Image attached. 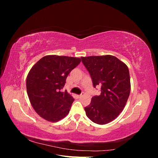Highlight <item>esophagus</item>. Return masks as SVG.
Here are the masks:
<instances>
[{"label":"esophagus","mask_w":158,"mask_h":158,"mask_svg":"<svg viewBox=\"0 0 158 158\" xmlns=\"http://www.w3.org/2000/svg\"><path fill=\"white\" fill-rule=\"evenodd\" d=\"M84 93H82V94H80V95H78V97L79 98H82V97H84Z\"/></svg>","instance_id":"34e87169"}]
</instances>
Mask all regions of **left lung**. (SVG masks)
I'll return each mask as SVG.
<instances>
[{
  "label": "left lung",
  "mask_w": 158,
  "mask_h": 158,
  "mask_svg": "<svg viewBox=\"0 0 158 158\" xmlns=\"http://www.w3.org/2000/svg\"><path fill=\"white\" fill-rule=\"evenodd\" d=\"M94 86H101V94L92 97L84 108L87 117L98 125L115 119L125 107L131 92L130 74L125 63L113 55L81 57Z\"/></svg>",
  "instance_id": "left-lung-1"
}]
</instances>
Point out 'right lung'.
Here are the masks:
<instances>
[{"label": "right lung", "mask_w": 158, "mask_h": 158, "mask_svg": "<svg viewBox=\"0 0 158 158\" xmlns=\"http://www.w3.org/2000/svg\"><path fill=\"white\" fill-rule=\"evenodd\" d=\"M81 62L80 58L47 55L32 66L26 79L28 98L35 111L49 122H57L69 114L74 99L61 92L69 74Z\"/></svg>", "instance_id": "1"}]
</instances>
